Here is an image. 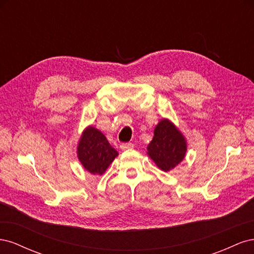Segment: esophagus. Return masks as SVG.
<instances>
[{"mask_svg":"<svg viewBox=\"0 0 254 254\" xmlns=\"http://www.w3.org/2000/svg\"><path fill=\"white\" fill-rule=\"evenodd\" d=\"M120 147H121L122 150H126V149H129V148H132L133 144L132 143H122Z\"/></svg>","mask_w":254,"mask_h":254,"instance_id":"esophagus-1","label":"esophagus"}]
</instances>
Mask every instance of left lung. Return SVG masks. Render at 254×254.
Wrapping results in <instances>:
<instances>
[{"label":"left lung","mask_w":254,"mask_h":254,"mask_svg":"<svg viewBox=\"0 0 254 254\" xmlns=\"http://www.w3.org/2000/svg\"><path fill=\"white\" fill-rule=\"evenodd\" d=\"M148 156L164 172L171 171L184 159L186 140L170 121L162 120L155 128L153 139L148 145Z\"/></svg>","instance_id":"obj_1"}]
</instances>
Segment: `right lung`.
I'll return each instance as SVG.
<instances>
[{
    "mask_svg": "<svg viewBox=\"0 0 254 254\" xmlns=\"http://www.w3.org/2000/svg\"><path fill=\"white\" fill-rule=\"evenodd\" d=\"M78 159L88 172L103 175L119 153L99 130L89 127L78 144Z\"/></svg>",
    "mask_w": 254,
    "mask_h": 254,
    "instance_id": "1",
    "label": "right lung"
}]
</instances>
